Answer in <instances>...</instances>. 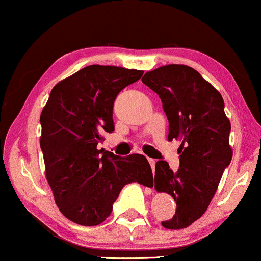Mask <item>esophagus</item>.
<instances>
[{
	"label": "esophagus",
	"mask_w": 261,
	"mask_h": 261,
	"mask_svg": "<svg viewBox=\"0 0 261 261\" xmlns=\"http://www.w3.org/2000/svg\"><path fill=\"white\" fill-rule=\"evenodd\" d=\"M148 163H149V166H151V168H152V169H154L155 161L153 160V158H148Z\"/></svg>",
	"instance_id": "1"
}]
</instances>
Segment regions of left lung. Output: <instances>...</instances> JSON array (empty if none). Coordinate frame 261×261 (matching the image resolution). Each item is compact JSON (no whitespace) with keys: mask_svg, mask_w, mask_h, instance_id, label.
<instances>
[{"mask_svg":"<svg viewBox=\"0 0 261 261\" xmlns=\"http://www.w3.org/2000/svg\"><path fill=\"white\" fill-rule=\"evenodd\" d=\"M142 82L158 94L169 122L168 140H181L180 167L155 163L154 189L172 195L175 215L162 226L187 228L205 214L223 170L232 161L230 122L221 93L187 65H166L148 71Z\"/></svg>","mask_w":261,"mask_h":261,"instance_id":"left-lung-1","label":"left lung"}]
</instances>
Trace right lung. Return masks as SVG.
I'll return each mask as SVG.
<instances>
[{
    "label": "right lung",
    "instance_id": "obj_1",
    "mask_svg": "<svg viewBox=\"0 0 261 261\" xmlns=\"http://www.w3.org/2000/svg\"><path fill=\"white\" fill-rule=\"evenodd\" d=\"M143 71L91 65L60 81L40 115L45 176L62 215L82 226H97L128 182L153 181L142 154L119 157L98 149L104 131L114 130L113 106Z\"/></svg>",
    "mask_w": 261,
    "mask_h": 261
}]
</instances>
